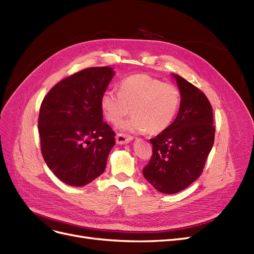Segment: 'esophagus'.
<instances>
[{"instance_id": "esophagus-1", "label": "esophagus", "mask_w": 254, "mask_h": 254, "mask_svg": "<svg viewBox=\"0 0 254 254\" xmlns=\"http://www.w3.org/2000/svg\"><path fill=\"white\" fill-rule=\"evenodd\" d=\"M133 137L131 135H127L124 133H118L117 136H115V140H117V143L119 145H124V144H128L129 142L132 141Z\"/></svg>"}]
</instances>
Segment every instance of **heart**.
Listing matches in <instances>:
<instances>
[{
  "label": "heart",
  "mask_w": 254,
  "mask_h": 254,
  "mask_svg": "<svg viewBox=\"0 0 254 254\" xmlns=\"http://www.w3.org/2000/svg\"><path fill=\"white\" fill-rule=\"evenodd\" d=\"M101 109L109 122L118 125L130 113L124 125L130 132H162L172 124L180 105V92L146 74L128 76L120 83V93L107 89L101 96Z\"/></svg>",
  "instance_id": "obj_1"
}]
</instances>
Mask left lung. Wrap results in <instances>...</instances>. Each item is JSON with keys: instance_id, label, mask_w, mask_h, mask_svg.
I'll return each mask as SVG.
<instances>
[{"instance_id": "8db88e82", "label": "left lung", "mask_w": 254, "mask_h": 254, "mask_svg": "<svg viewBox=\"0 0 254 254\" xmlns=\"http://www.w3.org/2000/svg\"><path fill=\"white\" fill-rule=\"evenodd\" d=\"M172 76L181 96L178 115L150 139L152 156L143 170L145 179L164 194L179 193L201 175L215 135L209 99L181 76Z\"/></svg>"}]
</instances>
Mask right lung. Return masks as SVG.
Wrapping results in <instances>:
<instances>
[{"label": "right lung", "mask_w": 254, "mask_h": 254, "mask_svg": "<svg viewBox=\"0 0 254 254\" xmlns=\"http://www.w3.org/2000/svg\"><path fill=\"white\" fill-rule=\"evenodd\" d=\"M114 74L109 66L84 68L59 81L41 104L42 156L68 186L83 187L105 172L115 134L103 122L99 101Z\"/></svg>", "instance_id": "obj_1"}]
</instances>
